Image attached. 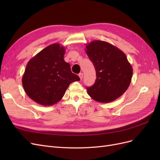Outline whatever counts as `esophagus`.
Masks as SVG:
<instances>
[{
  "mask_svg": "<svg viewBox=\"0 0 160 160\" xmlns=\"http://www.w3.org/2000/svg\"><path fill=\"white\" fill-rule=\"evenodd\" d=\"M79 77H80V79L82 80V79H83V74L82 73V72H80V73L79 74Z\"/></svg>",
  "mask_w": 160,
  "mask_h": 160,
  "instance_id": "esophagus-1",
  "label": "esophagus"
}]
</instances>
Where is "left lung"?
<instances>
[{
  "label": "left lung",
  "mask_w": 160,
  "mask_h": 160,
  "mask_svg": "<svg viewBox=\"0 0 160 160\" xmlns=\"http://www.w3.org/2000/svg\"><path fill=\"white\" fill-rule=\"evenodd\" d=\"M87 55L95 67V83L87 88L91 98L100 103H109L122 96L130 85L133 69L126 55L118 47L102 41H93L86 46Z\"/></svg>",
  "instance_id": "left-lung-1"
}]
</instances>
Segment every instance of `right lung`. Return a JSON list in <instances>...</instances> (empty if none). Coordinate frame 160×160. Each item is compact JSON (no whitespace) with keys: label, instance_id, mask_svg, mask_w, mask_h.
Wrapping results in <instances>:
<instances>
[{"label":"right lung","instance_id":"add662e5","mask_svg":"<svg viewBox=\"0 0 160 160\" xmlns=\"http://www.w3.org/2000/svg\"><path fill=\"white\" fill-rule=\"evenodd\" d=\"M65 51L63 46L54 43L28 62L22 83L27 95L36 103L44 106L57 103L71 83L80 81L65 61Z\"/></svg>","mask_w":160,"mask_h":160}]
</instances>
